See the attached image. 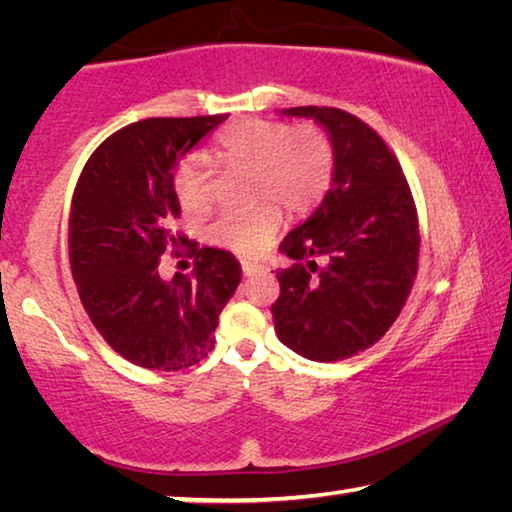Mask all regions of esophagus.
I'll use <instances>...</instances> for the list:
<instances>
[{
  "instance_id": "1",
  "label": "esophagus",
  "mask_w": 512,
  "mask_h": 512,
  "mask_svg": "<svg viewBox=\"0 0 512 512\" xmlns=\"http://www.w3.org/2000/svg\"><path fill=\"white\" fill-rule=\"evenodd\" d=\"M241 271H244L246 277L250 275H257V273H264L266 268L262 264H255V262H246V259H241Z\"/></svg>"
}]
</instances>
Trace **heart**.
Returning a JSON list of instances; mask_svg holds the SVG:
<instances>
[{
	"mask_svg": "<svg viewBox=\"0 0 512 512\" xmlns=\"http://www.w3.org/2000/svg\"><path fill=\"white\" fill-rule=\"evenodd\" d=\"M219 158L232 169L250 171V196L264 198L241 210H223L210 223V239L237 253L253 255L273 237L280 205L289 214H305L325 196L334 171L332 144L311 124L287 126L268 119H241L216 140ZM183 210L203 212L212 201V173L203 155H189L173 176ZM271 200V204H266Z\"/></svg>",
	"mask_w": 512,
	"mask_h": 512,
	"instance_id": "obj_1",
	"label": "heart"
}]
</instances>
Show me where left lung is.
Instances as JSON below:
<instances>
[{
  "label": "left lung",
  "mask_w": 512,
  "mask_h": 512,
  "mask_svg": "<svg viewBox=\"0 0 512 512\" xmlns=\"http://www.w3.org/2000/svg\"><path fill=\"white\" fill-rule=\"evenodd\" d=\"M329 137L334 171L323 201L282 239L296 264L277 273L275 334L311 361H343L375 345L400 316L418 273V214L400 162L350 112L300 106Z\"/></svg>",
  "instance_id": "8db88e82"
}]
</instances>
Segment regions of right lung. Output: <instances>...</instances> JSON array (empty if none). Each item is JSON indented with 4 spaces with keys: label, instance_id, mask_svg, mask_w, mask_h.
<instances>
[{
    "label": "right lung",
    "instance_id": "right-lung-1",
    "mask_svg": "<svg viewBox=\"0 0 512 512\" xmlns=\"http://www.w3.org/2000/svg\"><path fill=\"white\" fill-rule=\"evenodd\" d=\"M228 115L153 117L110 135L83 167L69 214V264L92 325L112 350L149 370H183L214 348L219 316L241 282L235 255L189 244L192 275L162 280L180 216L173 173Z\"/></svg>",
    "mask_w": 512,
    "mask_h": 512
}]
</instances>
